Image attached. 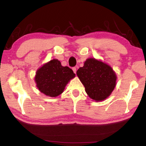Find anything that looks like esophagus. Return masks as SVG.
I'll use <instances>...</instances> for the list:
<instances>
[{"label":"esophagus","mask_w":146,"mask_h":146,"mask_svg":"<svg viewBox=\"0 0 146 146\" xmlns=\"http://www.w3.org/2000/svg\"><path fill=\"white\" fill-rule=\"evenodd\" d=\"M72 70H73V71L74 73L76 74V68H75V67H73V68H72Z\"/></svg>","instance_id":"obj_1"}]
</instances>
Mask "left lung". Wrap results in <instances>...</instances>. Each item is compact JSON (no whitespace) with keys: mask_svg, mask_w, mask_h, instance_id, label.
Listing matches in <instances>:
<instances>
[{"mask_svg":"<svg viewBox=\"0 0 146 146\" xmlns=\"http://www.w3.org/2000/svg\"><path fill=\"white\" fill-rule=\"evenodd\" d=\"M76 75L89 97L96 101L106 99L115 87L117 76L112 68L95 58L87 59Z\"/></svg>","mask_w":146,"mask_h":146,"instance_id":"left-lung-1","label":"left lung"}]
</instances>
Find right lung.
Masks as SVG:
<instances>
[{"label": "right lung", "instance_id": "add662e5", "mask_svg": "<svg viewBox=\"0 0 146 146\" xmlns=\"http://www.w3.org/2000/svg\"><path fill=\"white\" fill-rule=\"evenodd\" d=\"M75 75L71 69L64 67L60 61L53 59L37 70L35 82L42 93L55 97L63 92L66 84Z\"/></svg>", "mask_w": 146, "mask_h": 146}]
</instances>
